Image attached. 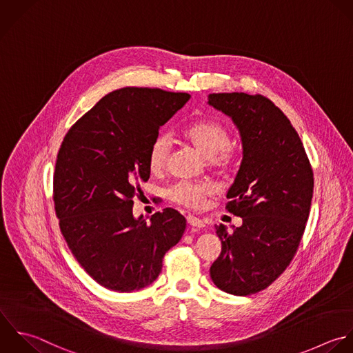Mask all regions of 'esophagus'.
<instances>
[{
    "instance_id": "obj_1",
    "label": "esophagus",
    "mask_w": 353,
    "mask_h": 353,
    "mask_svg": "<svg viewBox=\"0 0 353 353\" xmlns=\"http://www.w3.org/2000/svg\"><path fill=\"white\" fill-rule=\"evenodd\" d=\"M187 223L191 225V227H196V228H203L205 227V223L195 217V216H187Z\"/></svg>"
}]
</instances>
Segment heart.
Wrapping results in <instances>:
<instances>
[{
    "label": "heart",
    "instance_id": "obj_1",
    "mask_svg": "<svg viewBox=\"0 0 353 353\" xmlns=\"http://www.w3.org/2000/svg\"><path fill=\"white\" fill-rule=\"evenodd\" d=\"M181 136L203 158H206L209 165L214 169L224 172L231 166L235 152L231 145L230 132L220 122L212 119L195 121L181 130ZM169 152L170 143L168 137L159 136L152 141L148 152V166L151 172L163 170ZM212 191V185L208 183L180 181L169 190V196L183 206L198 208Z\"/></svg>",
    "mask_w": 353,
    "mask_h": 353
}]
</instances>
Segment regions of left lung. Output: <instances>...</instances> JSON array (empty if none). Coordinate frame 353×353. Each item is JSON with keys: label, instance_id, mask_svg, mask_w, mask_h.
Instances as JSON below:
<instances>
[{"label": "left lung", "instance_id": "1", "mask_svg": "<svg viewBox=\"0 0 353 353\" xmlns=\"http://www.w3.org/2000/svg\"><path fill=\"white\" fill-rule=\"evenodd\" d=\"M208 103L232 119L242 143V162L227 192V209L242 225L232 232L216 227L221 253L210 278L228 294L250 296L293 260L310 216L314 173L299 133L270 99L212 93Z\"/></svg>", "mask_w": 353, "mask_h": 353}]
</instances>
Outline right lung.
Instances as JSON below:
<instances>
[{"label": "right lung", "instance_id": "right-lung-1", "mask_svg": "<svg viewBox=\"0 0 353 353\" xmlns=\"http://www.w3.org/2000/svg\"><path fill=\"white\" fill-rule=\"evenodd\" d=\"M188 93L148 88L110 92L65 134L53 176L60 231L81 267L101 286L130 293L151 285L187 221L166 208L150 223L133 198L150 179L148 152Z\"/></svg>", "mask_w": 353, "mask_h": 353}]
</instances>
